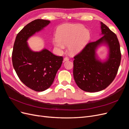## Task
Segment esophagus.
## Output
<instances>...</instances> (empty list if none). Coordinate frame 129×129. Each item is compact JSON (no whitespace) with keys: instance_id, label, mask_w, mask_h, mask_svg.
<instances>
[{"instance_id":"obj_1","label":"esophagus","mask_w":129,"mask_h":129,"mask_svg":"<svg viewBox=\"0 0 129 129\" xmlns=\"http://www.w3.org/2000/svg\"><path fill=\"white\" fill-rule=\"evenodd\" d=\"M69 59L68 57H64V59H63V61L65 62V61H68Z\"/></svg>"}]
</instances>
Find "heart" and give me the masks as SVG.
<instances>
[{
  "instance_id": "obj_1",
  "label": "heart",
  "mask_w": 129,
  "mask_h": 129,
  "mask_svg": "<svg viewBox=\"0 0 129 129\" xmlns=\"http://www.w3.org/2000/svg\"><path fill=\"white\" fill-rule=\"evenodd\" d=\"M90 39L89 30L79 24L63 25L58 28L56 37L52 40V44L56 51L61 53L68 45V50L72 55L80 53Z\"/></svg>"
}]
</instances>
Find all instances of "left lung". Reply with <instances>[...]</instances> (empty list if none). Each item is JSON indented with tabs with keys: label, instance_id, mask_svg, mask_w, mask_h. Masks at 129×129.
I'll use <instances>...</instances> for the list:
<instances>
[{
	"label": "left lung",
	"instance_id": "left-lung-1",
	"mask_svg": "<svg viewBox=\"0 0 129 129\" xmlns=\"http://www.w3.org/2000/svg\"><path fill=\"white\" fill-rule=\"evenodd\" d=\"M102 37L90 42L74 57L73 75L77 86L87 92L102 90L115 78L121 60L120 45L116 35L101 22ZM102 45L108 48L106 60L99 59L96 49Z\"/></svg>",
	"mask_w": 129,
	"mask_h": 129
}]
</instances>
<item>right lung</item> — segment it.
<instances>
[{
  "label": "right lung",
  "mask_w": 129,
  "mask_h": 129,
  "mask_svg": "<svg viewBox=\"0 0 129 129\" xmlns=\"http://www.w3.org/2000/svg\"><path fill=\"white\" fill-rule=\"evenodd\" d=\"M49 20L36 19L26 25L15 38L12 52V63L19 79L27 87L36 91H43L53 82L61 67L63 57L44 48L35 52L27 40L49 24Z\"/></svg>",
  "instance_id": "obj_1"
}]
</instances>
